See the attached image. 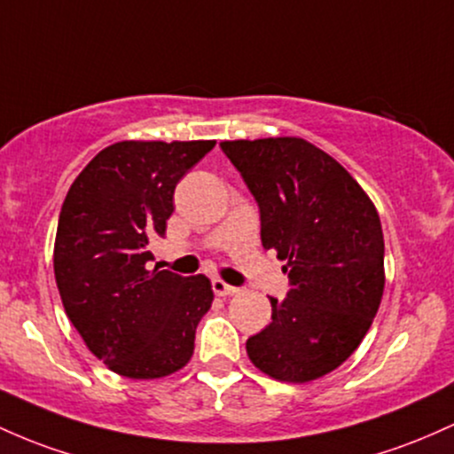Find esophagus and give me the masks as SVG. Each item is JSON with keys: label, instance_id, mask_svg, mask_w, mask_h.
Masks as SVG:
<instances>
[{"label": "esophagus", "instance_id": "1", "mask_svg": "<svg viewBox=\"0 0 454 454\" xmlns=\"http://www.w3.org/2000/svg\"><path fill=\"white\" fill-rule=\"evenodd\" d=\"M212 289L216 295H233L238 292V287H233V285H227L223 278H212Z\"/></svg>", "mask_w": 454, "mask_h": 454}]
</instances>
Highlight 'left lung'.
I'll return each mask as SVG.
<instances>
[{"instance_id":"left-lung-1","label":"left lung","mask_w":454,"mask_h":454,"mask_svg":"<svg viewBox=\"0 0 454 454\" xmlns=\"http://www.w3.org/2000/svg\"><path fill=\"white\" fill-rule=\"evenodd\" d=\"M259 206L263 248L287 259L289 292L247 340L259 371L317 380L354 354L384 294V233L373 201L333 156L298 137L223 141Z\"/></svg>"}]
</instances>
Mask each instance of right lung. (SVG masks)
<instances>
[{"label": "right lung", "mask_w": 454, "mask_h": 454, "mask_svg": "<svg viewBox=\"0 0 454 454\" xmlns=\"http://www.w3.org/2000/svg\"><path fill=\"white\" fill-rule=\"evenodd\" d=\"M216 141H120L79 173L55 236V283L91 354L130 380L176 373L191 360L197 324L212 307L203 274L150 270L173 191Z\"/></svg>", "instance_id": "1"}]
</instances>
